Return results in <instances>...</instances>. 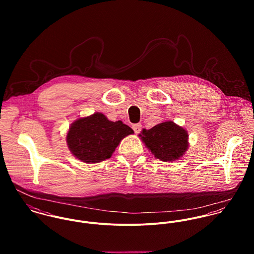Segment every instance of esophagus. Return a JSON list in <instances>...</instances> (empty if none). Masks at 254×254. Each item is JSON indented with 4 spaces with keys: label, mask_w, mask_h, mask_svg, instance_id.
<instances>
[{
    "label": "esophagus",
    "mask_w": 254,
    "mask_h": 254,
    "mask_svg": "<svg viewBox=\"0 0 254 254\" xmlns=\"http://www.w3.org/2000/svg\"><path fill=\"white\" fill-rule=\"evenodd\" d=\"M132 128H133L134 132H135L136 134H138V133H140V131H141V129H142V125H141L140 123L133 124V125H132Z\"/></svg>",
    "instance_id": "esophagus-1"
}]
</instances>
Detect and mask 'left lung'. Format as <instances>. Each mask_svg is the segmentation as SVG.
<instances>
[{
	"label": "left lung",
	"instance_id": "1",
	"mask_svg": "<svg viewBox=\"0 0 254 254\" xmlns=\"http://www.w3.org/2000/svg\"><path fill=\"white\" fill-rule=\"evenodd\" d=\"M145 146L161 161L177 160L188 149L187 131L173 121H165L152 127L143 129L139 135Z\"/></svg>",
	"mask_w": 254,
	"mask_h": 254
}]
</instances>
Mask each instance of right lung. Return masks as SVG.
Wrapping results in <instances>:
<instances>
[{"mask_svg":"<svg viewBox=\"0 0 254 254\" xmlns=\"http://www.w3.org/2000/svg\"><path fill=\"white\" fill-rule=\"evenodd\" d=\"M134 131L122 121L112 122L101 112L73 122L66 136L73 155L86 163L111 157L120 141Z\"/></svg>","mask_w":254,"mask_h":254,"instance_id":"add662e5","label":"right lung"}]
</instances>
